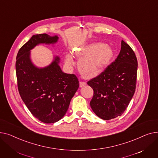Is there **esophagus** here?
<instances>
[{
  "label": "esophagus",
  "instance_id": "obj_1",
  "mask_svg": "<svg viewBox=\"0 0 158 158\" xmlns=\"http://www.w3.org/2000/svg\"><path fill=\"white\" fill-rule=\"evenodd\" d=\"M85 85H86V83L84 81H80V87L81 88L83 87H84Z\"/></svg>",
  "mask_w": 158,
  "mask_h": 158
}]
</instances>
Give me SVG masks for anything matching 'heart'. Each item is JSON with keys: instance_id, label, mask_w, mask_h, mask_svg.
Instances as JSON below:
<instances>
[{"instance_id": "heart-1", "label": "heart", "mask_w": 158, "mask_h": 158, "mask_svg": "<svg viewBox=\"0 0 158 158\" xmlns=\"http://www.w3.org/2000/svg\"><path fill=\"white\" fill-rule=\"evenodd\" d=\"M73 53L80 59V71L86 78H93L100 75L109 66L114 57L112 48L102 43H91L81 46L74 51ZM65 62L69 66L75 64L69 53L66 55Z\"/></svg>"}]
</instances>
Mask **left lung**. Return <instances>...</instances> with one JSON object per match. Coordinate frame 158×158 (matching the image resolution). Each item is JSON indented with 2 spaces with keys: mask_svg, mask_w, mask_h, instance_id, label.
<instances>
[{
  "mask_svg": "<svg viewBox=\"0 0 158 158\" xmlns=\"http://www.w3.org/2000/svg\"><path fill=\"white\" fill-rule=\"evenodd\" d=\"M138 62L133 50L123 40L115 60L100 75L89 81L94 90L90 105L103 120L121 115L135 92Z\"/></svg>",
  "mask_w": 158,
  "mask_h": 158,
  "instance_id": "1",
  "label": "left lung"
}]
</instances>
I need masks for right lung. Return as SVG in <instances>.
Here are the masks:
<instances>
[{"mask_svg":"<svg viewBox=\"0 0 158 158\" xmlns=\"http://www.w3.org/2000/svg\"><path fill=\"white\" fill-rule=\"evenodd\" d=\"M59 36L33 35L18 51L16 61L18 87L20 96L31 114L44 123H55L68 110L70 101L79 87L75 75L64 73L60 59L55 55L45 67H38L31 59V51L41 44L57 43Z\"/></svg>","mask_w":158,"mask_h":158,"instance_id":"add662e5","label":"right lung"}]
</instances>
